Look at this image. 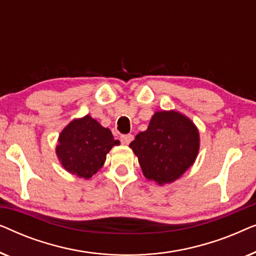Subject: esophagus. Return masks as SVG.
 <instances>
[{
    "instance_id": "1",
    "label": "esophagus",
    "mask_w": 256,
    "mask_h": 256,
    "mask_svg": "<svg viewBox=\"0 0 256 256\" xmlns=\"http://www.w3.org/2000/svg\"><path fill=\"white\" fill-rule=\"evenodd\" d=\"M132 140H134V136H132V134H127V135H122L121 136V141L124 143V144H129Z\"/></svg>"
}]
</instances>
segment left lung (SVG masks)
Wrapping results in <instances>:
<instances>
[{"label": "left lung", "mask_w": 256, "mask_h": 256, "mask_svg": "<svg viewBox=\"0 0 256 256\" xmlns=\"http://www.w3.org/2000/svg\"><path fill=\"white\" fill-rule=\"evenodd\" d=\"M129 146L138 157L143 174L162 185L176 180L194 164L199 132L190 118L177 112H156L148 129Z\"/></svg>", "instance_id": "obj_1"}]
</instances>
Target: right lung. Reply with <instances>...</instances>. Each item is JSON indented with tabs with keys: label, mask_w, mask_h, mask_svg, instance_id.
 <instances>
[{
	"label": "right lung",
	"mask_w": 256,
	"mask_h": 256,
	"mask_svg": "<svg viewBox=\"0 0 256 256\" xmlns=\"http://www.w3.org/2000/svg\"><path fill=\"white\" fill-rule=\"evenodd\" d=\"M118 144L110 129L86 115L66 126L56 152L65 170L88 180L104 166L110 150Z\"/></svg>",
	"instance_id": "right-lung-1"
}]
</instances>
